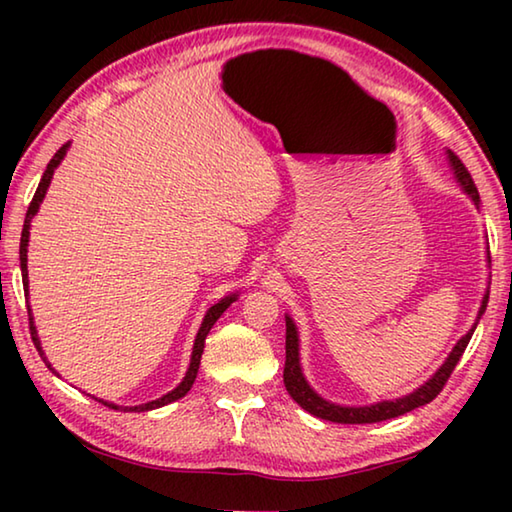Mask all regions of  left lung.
I'll use <instances>...</instances> for the list:
<instances>
[{
  "label": "left lung",
  "mask_w": 512,
  "mask_h": 512,
  "mask_svg": "<svg viewBox=\"0 0 512 512\" xmlns=\"http://www.w3.org/2000/svg\"><path fill=\"white\" fill-rule=\"evenodd\" d=\"M447 162H449V167H452L456 183L461 185L463 194H467V198H470V201L476 205V210H479L481 198H479V192H476L472 176L463 167V162L458 160L449 149H447ZM488 262H490V253H488ZM488 298H490V291L485 289L483 298H481L479 314H476L472 327L467 329L465 336H461V339L456 341L452 352H449L447 359L443 361V366L433 372V375L427 381H424L420 388H415V391L409 393V395L395 397V400H381V402L366 404V406H343V404L329 402V400H325L323 395L316 393L314 388H311V384L305 377V372H302V363H300L298 327H296V323H293V318L287 314V316H284V318H287V361H284V386H287L289 395L302 406V409H305L311 415H316V418H320V420H329V422L370 424V422L391 420V418H397V415L409 413L413 409H418V406L429 404L433 397L443 391L445 381L449 379V375H452L456 363L461 361L467 343H470V339H472L476 325H479L481 316L485 314V307H488Z\"/></svg>",
  "instance_id": "8db88e82"
}]
</instances>
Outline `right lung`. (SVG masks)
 I'll return each instance as SVG.
<instances>
[{"mask_svg": "<svg viewBox=\"0 0 512 512\" xmlns=\"http://www.w3.org/2000/svg\"><path fill=\"white\" fill-rule=\"evenodd\" d=\"M67 151H69V142L67 144H63L60 146V149L56 151V155L54 158L49 160V164H47V169H45V173H42V178H40V185H38V189H36V196H33V201H31V205H29V210H27V219H24V228H22V239H20V268H22V284H24V291H27V298H29V268H27V253H29V235H31V221H33V216L38 214V210H40V203L45 201V194H47V189H49V185H51V178H54V171L58 169V164L65 160V155H67ZM239 298V293H230V296H223L219 302H216V305H212L210 309L205 311V316H203V323H201V327H198V334H196V339H194V348H192V359H189V368H187V372H185V377H183V381H180V384L173 388V391H169L167 395H162V397H158V400H153V402H146V404H137V406H119V404H112V402H103V400H99V402H103L106 406H112V409H121V411H153V409H160V406H167V404H171V402H176V400H180V397H185L187 393H189V388L194 386V381H196V375H198V366H201V354H203V348H205V339H207V334H210V329L214 327V323L216 320L221 318V314L225 309H228L232 302H235ZM29 323H31V339H33V343H36V348H38V352H40V357L45 359V363H47V368L49 370H54L51 368V363L47 361V357H45V350H42V345H40V339H38V329H36V325H33V314H31V309H29ZM56 372V370H54ZM58 375V372H56Z\"/></svg>", "mask_w": 512, "mask_h": 512, "instance_id": "1", "label": "right lung"}]
</instances>
